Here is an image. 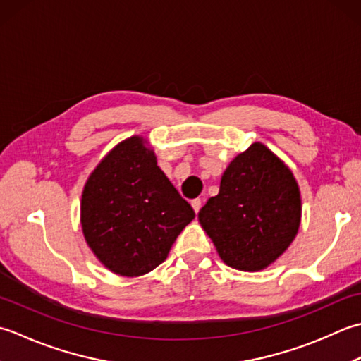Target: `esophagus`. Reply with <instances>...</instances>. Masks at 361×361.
I'll return each instance as SVG.
<instances>
[{"mask_svg":"<svg viewBox=\"0 0 361 361\" xmlns=\"http://www.w3.org/2000/svg\"><path fill=\"white\" fill-rule=\"evenodd\" d=\"M191 207H193L196 215H197V213H200V210H201V207H202V201L200 200V197H196V200L191 201Z\"/></svg>","mask_w":361,"mask_h":361,"instance_id":"34e87169","label":"esophagus"}]
</instances>
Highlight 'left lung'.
<instances>
[{"instance_id":"8db88e82","label":"left lung","mask_w":361,"mask_h":361,"mask_svg":"<svg viewBox=\"0 0 361 361\" xmlns=\"http://www.w3.org/2000/svg\"><path fill=\"white\" fill-rule=\"evenodd\" d=\"M197 216L227 267L260 271L296 237L300 191L290 168L264 145L252 143L226 168L219 193Z\"/></svg>"}]
</instances>
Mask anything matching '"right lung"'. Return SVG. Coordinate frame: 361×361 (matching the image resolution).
Returning <instances> with one entry per match:
<instances>
[{
  "instance_id": "obj_1",
  "label": "right lung",
  "mask_w": 361,
  "mask_h": 361,
  "mask_svg": "<svg viewBox=\"0 0 361 361\" xmlns=\"http://www.w3.org/2000/svg\"><path fill=\"white\" fill-rule=\"evenodd\" d=\"M195 210L138 135L118 143L88 178L80 201L87 245L112 273L137 277L165 262Z\"/></svg>"
}]
</instances>
